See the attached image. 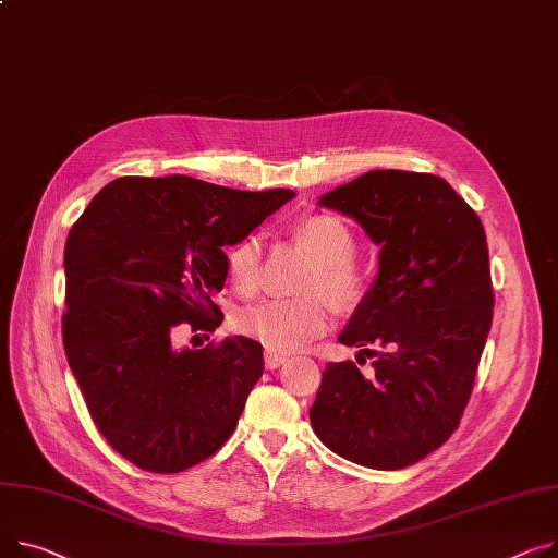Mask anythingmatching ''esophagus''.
Masks as SVG:
<instances>
[{"label":"esophagus","instance_id":"obj_1","mask_svg":"<svg viewBox=\"0 0 558 558\" xmlns=\"http://www.w3.org/2000/svg\"><path fill=\"white\" fill-rule=\"evenodd\" d=\"M287 359H289L287 354H280V352H274V350H267V352H265V365H267L269 369H276V367L284 365Z\"/></svg>","mask_w":558,"mask_h":558}]
</instances>
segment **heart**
Segmentation results:
<instances>
[{"label": "heart", "instance_id": "heart-1", "mask_svg": "<svg viewBox=\"0 0 558 558\" xmlns=\"http://www.w3.org/2000/svg\"><path fill=\"white\" fill-rule=\"evenodd\" d=\"M299 238L318 259L310 287L325 291L329 299L350 307L356 305L369 284V278L359 269L352 257L356 238L343 219L333 215H312L295 227ZM229 278L235 289L248 293L263 278V238L246 235L229 248ZM329 325V310L320 295L310 299H265L244 307L238 316V327L246 337L265 343L274 352H295L307 345Z\"/></svg>", "mask_w": 558, "mask_h": 558}]
</instances>
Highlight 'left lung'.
<instances>
[{"instance_id": "1", "label": "left lung", "mask_w": 558, "mask_h": 558, "mask_svg": "<svg viewBox=\"0 0 558 558\" xmlns=\"http://www.w3.org/2000/svg\"><path fill=\"white\" fill-rule=\"evenodd\" d=\"M318 204L359 221L381 253L339 333L375 356L373 369L327 363L312 428L354 464L411 466L451 437L473 390L494 316L485 229L447 181L426 172L369 170Z\"/></svg>"}]
</instances>
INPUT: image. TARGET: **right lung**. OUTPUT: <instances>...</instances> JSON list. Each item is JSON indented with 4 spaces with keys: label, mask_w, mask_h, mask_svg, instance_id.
Returning a JSON list of instances; mask_svg holds the SVG:
<instances>
[{
    "label": "right lung",
    "mask_w": 558,
    "mask_h": 558,
    "mask_svg": "<svg viewBox=\"0 0 558 558\" xmlns=\"http://www.w3.org/2000/svg\"><path fill=\"white\" fill-rule=\"evenodd\" d=\"M185 174L121 177L89 202L64 244L62 341L89 415L138 469L179 473L221 449L263 377V345L227 337L177 348L181 323L215 331L225 246L293 199Z\"/></svg>",
    "instance_id": "right-lung-1"
}]
</instances>
